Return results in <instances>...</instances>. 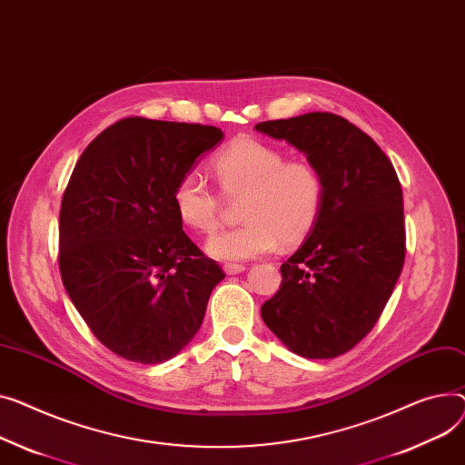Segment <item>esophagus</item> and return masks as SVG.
<instances>
[{
    "mask_svg": "<svg viewBox=\"0 0 465 465\" xmlns=\"http://www.w3.org/2000/svg\"><path fill=\"white\" fill-rule=\"evenodd\" d=\"M242 271H244V265H241V263H226L224 265V272L226 274H239Z\"/></svg>",
    "mask_w": 465,
    "mask_h": 465,
    "instance_id": "obj_1",
    "label": "esophagus"
}]
</instances>
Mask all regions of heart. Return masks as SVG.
Instances as JSON below:
<instances>
[{
    "label": "heart",
    "instance_id": "b5f03b06",
    "mask_svg": "<svg viewBox=\"0 0 465 465\" xmlns=\"http://www.w3.org/2000/svg\"><path fill=\"white\" fill-rule=\"evenodd\" d=\"M211 170L224 196L241 202V226L214 235L207 252L223 262L263 256L284 241H297L318 221L325 198L320 170L306 161H286L282 149L241 136L211 159ZM173 207L183 224L213 233L219 228L223 200L198 172L183 173L175 184Z\"/></svg>",
    "mask_w": 465,
    "mask_h": 465
}]
</instances>
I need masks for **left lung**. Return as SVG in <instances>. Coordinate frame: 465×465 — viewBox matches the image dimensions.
I'll return each instance as SVG.
<instances>
[{"label": "left lung", "mask_w": 465, "mask_h": 465, "mask_svg": "<svg viewBox=\"0 0 465 465\" xmlns=\"http://www.w3.org/2000/svg\"><path fill=\"white\" fill-rule=\"evenodd\" d=\"M256 131L302 151L325 184L311 237L282 263L262 318L293 353L338 357L378 323L404 267L398 175L372 138L329 112L262 121Z\"/></svg>", "instance_id": "1"}]
</instances>
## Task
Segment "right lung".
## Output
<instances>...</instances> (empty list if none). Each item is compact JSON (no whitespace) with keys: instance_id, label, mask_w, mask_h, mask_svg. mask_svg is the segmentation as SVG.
I'll return each mask as SVG.
<instances>
[{"instance_id":"1","label":"right lung","mask_w":465,"mask_h":465,"mask_svg":"<svg viewBox=\"0 0 465 465\" xmlns=\"http://www.w3.org/2000/svg\"><path fill=\"white\" fill-rule=\"evenodd\" d=\"M223 131L125 117L93 140L59 211V272L76 311L115 355L157 364L198 332L226 276L183 232L173 189Z\"/></svg>"}]
</instances>
